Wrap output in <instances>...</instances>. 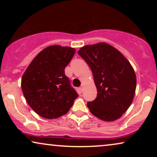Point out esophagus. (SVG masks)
I'll return each instance as SVG.
<instances>
[{"mask_svg":"<svg viewBox=\"0 0 157 157\" xmlns=\"http://www.w3.org/2000/svg\"><path fill=\"white\" fill-rule=\"evenodd\" d=\"M79 90H80V91H81V92H82V91H83V85H82V86H81L80 88H79Z\"/></svg>","mask_w":157,"mask_h":157,"instance_id":"obj_1","label":"esophagus"}]
</instances>
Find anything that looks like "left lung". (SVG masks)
Here are the masks:
<instances>
[{
	"label": "left lung",
	"instance_id": "8db88e82",
	"mask_svg": "<svg viewBox=\"0 0 157 157\" xmlns=\"http://www.w3.org/2000/svg\"><path fill=\"white\" fill-rule=\"evenodd\" d=\"M93 73L97 96L87 103L92 114L106 121L119 119L131 106L136 86L134 70L117 49L106 43L85 46L78 51Z\"/></svg>",
	"mask_w": 157,
	"mask_h": 157
}]
</instances>
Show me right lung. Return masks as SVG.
<instances>
[{
  "label": "right lung",
  "instance_id": "add662e5",
  "mask_svg": "<svg viewBox=\"0 0 157 157\" xmlns=\"http://www.w3.org/2000/svg\"><path fill=\"white\" fill-rule=\"evenodd\" d=\"M75 51L58 45L47 47L34 58L23 74V95L40 117L52 119L66 114L78 97L64 71Z\"/></svg>",
  "mask_w": 157,
  "mask_h": 157
}]
</instances>
